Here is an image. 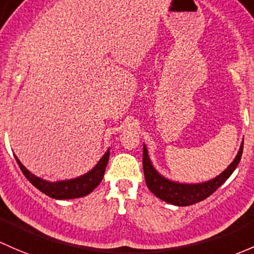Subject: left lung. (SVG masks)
Listing matches in <instances>:
<instances>
[{
  "label": "left lung",
  "mask_w": 254,
  "mask_h": 254,
  "mask_svg": "<svg viewBox=\"0 0 254 254\" xmlns=\"http://www.w3.org/2000/svg\"><path fill=\"white\" fill-rule=\"evenodd\" d=\"M242 151H244V141L241 142V146H240L235 159L223 173H220L218 176L210 179V180L203 181V183L188 184L169 180L168 178L163 176L154 168L153 163L149 158L148 149L143 143L142 164L146 185L154 196H157L162 201L167 202V203L179 205V207L194 204L209 197L213 192L217 191L230 178V175L233 174L234 170L236 169L240 161H241Z\"/></svg>",
  "instance_id": "1"
}]
</instances>
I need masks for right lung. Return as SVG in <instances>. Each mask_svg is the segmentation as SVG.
<instances>
[{"label": "right lung", "instance_id": "1", "mask_svg": "<svg viewBox=\"0 0 254 254\" xmlns=\"http://www.w3.org/2000/svg\"><path fill=\"white\" fill-rule=\"evenodd\" d=\"M14 157L17 159L18 164H19L23 174L35 186L37 190L44 192L45 194H47V196L52 197L55 199H73L87 196V194L91 193L100 185V183L103 179V175H105L107 163H108L109 159V148L107 149V152L103 154L102 158L97 162V164L91 170L78 176V178L58 181H49L39 178V176L29 172L21 164V162L18 159L17 156Z\"/></svg>", "mask_w": 254, "mask_h": 254}]
</instances>
